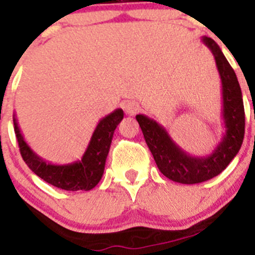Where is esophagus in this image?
Returning a JSON list of instances; mask_svg holds the SVG:
<instances>
[{"label": "esophagus", "mask_w": 255, "mask_h": 255, "mask_svg": "<svg viewBox=\"0 0 255 255\" xmlns=\"http://www.w3.org/2000/svg\"><path fill=\"white\" fill-rule=\"evenodd\" d=\"M122 107L123 111H125L126 114H128V116H134L135 113H138L139 108H141L138 103H135V102L133 101H126Z\"/></svg>", "instance_id": "esophagus-1"}]
</instances>
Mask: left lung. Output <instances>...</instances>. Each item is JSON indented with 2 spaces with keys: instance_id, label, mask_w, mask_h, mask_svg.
I'll return each instance as SVG.
<instances>
[{
  "instance_id": "1",
  "label": "left lung",
  "mask_w": 255,
  "mask_h": 255,
  "mask_svg": "<svg viewBox=\"0 0 255 255\" xmlns=\"http://www.w3.org/2000/svg\"><path fill=\"white\" fill-rule=\"evenodd\" d=\"M201 41L210 49L215 58L223 92L221 113L225 134L215 149L208 156H190L173 142L167 130L156 121L143 114L135 116L147 146L161 173L172 181L186 185L208 181L223 172L239 152L244 139L246 127L242 89L235 71L219 45L211 37L204 36L201 37Z\"/></svg>"
}]
</instances>
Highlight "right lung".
<instances>
[{"label":"right lung","instance_id":"obj_1","mask_svg":"<svg viewBox=\"0 0 255 255\" xmlns=\"http://www.w3.org/2000/svg\"><path fill=\"white\" fill-rule=\"evenodd\" d=\"M123 116H125L123 111L118 108L102 118L93 132L92 138L82 160L66 165H54L35 153L23 139L15 114H13V126H15L16 138L20 147L21 156L32 172L36 173L47 184L59 189L66 191H79V190L89 191L98 185L103 176L113 133L117 126L123 120Z\"/></svg>","mask_w":255,"mask_h":255}]
</instances>
